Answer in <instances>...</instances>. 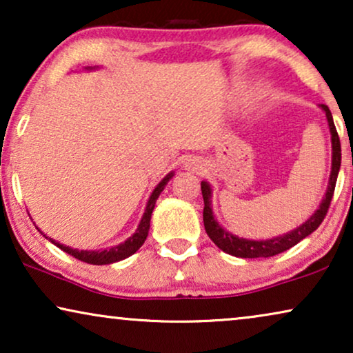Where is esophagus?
Returning <instances> with one entry per match:
<instances>
[{"label": "esophagus", "mask_w": 353, "mask_h": 353, "mask_svg": "<svg viewBox=\"0 0 353 353\" xmlns=\"http://www.w3.org/2000/svg\"><path fill=\"white\" fill-rule=\"evenodd\" d=\"M183 167H185V170L201 173L205 168V163L199 157H190V159H186L185 163H183Z\"/></svg>", "instance_id": "1"}]
</instances>
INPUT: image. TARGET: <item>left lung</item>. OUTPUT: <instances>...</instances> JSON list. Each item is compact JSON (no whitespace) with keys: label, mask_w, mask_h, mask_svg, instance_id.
Instances as JSON below:
<instances>
[{"label":"left lung","mask_w":353,"mask_h":353,"mask_svg":"<svg viewBox=\"0 0 353 353\" xmlns=\"http://www.w3.org/2000/svg\"><path fill=\"white\" fill-rule=\"evenodd\" d=\"M320 108L326 115L327 127H330L331 133V148H332V159H331V173H330V181H327V190L325 192V197L320 202V207L303 221L302 225H299L297 228H294L288 233L281 236H274L270 239H249V238H239L233 233H230L228 230H225L219 221H216L214 210H212V186L209 181H201V190L202 197H204V226L209 238L214 241L215 245H219V249L223 252L233 255V257L239 259H267L273 257L284 252V250L291 249L292 245L301 243L303 238H307L308 234H312L318 226L321 225V221L325 220L326 212L330 209L332 194H334V188L337 181V175H339L341 168V141L337 137L334 120H332L331 110L327 109V105L320 104Z\"/></svg>","instance_id":"left-lung-1"}]
</instances>
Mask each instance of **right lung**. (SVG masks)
<instances>
[{
	"label": "right lung",
	"mask_w": 353,
	"mask_h": 353,
	"mask_svg": "<svg viewBox=\"0 0 353 353\" xmlns=\"http://www.w3.org/2000/svg\"><path fill=\"white\" fill-rule=\"evenodd\" d=\"M96 69H98V65L85 67V70H96ZM173 175H175V172L167 173V175L163 176L162 180L157 183V186L152 190L151 196H149V199H148L146 209H144V214L138 223L137 231H134V233L130 236L127 241H123V243H120L117 245H112V248H105V249H99V250H79V249L69 248V245H65V244H61L59 241L48 238V236L43 233L38 226H37V230L40 231L45 238L50 239L52 244L64 250V252L72 255V257L81 260V262L91 263V265H109V263L120 262V260L128 259L130 255H133L144 244V241H146L148 233H149V226H151V215H152L154 207H156V201L159 199V196H161V192L163 191V188H165L167 183L172 180Z\"/></svg>",
	"instance_id": "right-lung-1"
}]
</instances>
